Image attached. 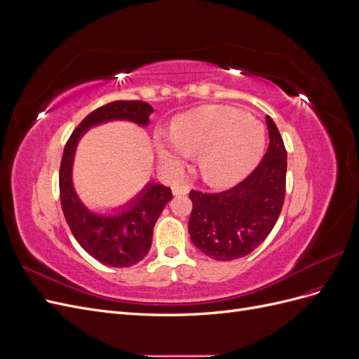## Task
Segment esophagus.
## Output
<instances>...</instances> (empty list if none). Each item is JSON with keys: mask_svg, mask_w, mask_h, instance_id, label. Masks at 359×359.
I'll return each instance as SVG.
<instances>
[{"mask_svg": "<svg viewBox=\"0 0 359 359\" xmlns=\"http://www.w3.org/2000/svg\"><path fill=\"white\" fill-rule=\"evenodd\" d=\"M190 191V186L189 184H177V186L172 187V193L175 196H181V194H187Z\"/></svg>", "mask_w": 359, "mask_h": 359, "instance_id": "esophagus-1", "label": "esophagus"}]
</instances>
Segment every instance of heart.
<instances>
[{
    "instance_id": "1",
    "label": "heart",
    "mask_w": 359,
    "mask_h": 359,
    "mask_svg": "<svg viewBox=\"0 0 359 359\" xmlns=\"http://www.w3.org/2000/svg\"><path fill=\"white\" fill-rule=\"evenodd\" d=\"M172 144L157 139L160 160L181 169L184 156H198L202 178L214 187L241 181L264 153L266 133L256 118L231 106H205L180 115L170 124Z\"/></svg>"
}]
</instances>
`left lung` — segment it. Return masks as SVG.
Here are the masks:
<instances>
[{"label":"left lung","mask_w":359,"mask_h":359,"mask_svg":"<svg viewBox=\"0 0 359 359\" xmlns=\"http://www.w3.org/2000/svg\"><path fill=\"white\" fill-rule=\"evenodd\" d=\"M269 145L247 178L219 193L190 191L189 233L215 260L250 255L273 231L285 203L287 153L273 119L266 116Z\"/></svg>","instance_id":"1"}]
</instances>
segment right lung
I'll return each mask as SVG.
<instances>
[{
	"mask_svg": "<svg viewBox=\"0 0 359 359\" xmlns=\"http://www.w3.org/2000/svg\"><path fill=\"white\" fill-rule=\"evenodd\" d=\"M151 104L140 100H116L93 111L70 135L60 166V199L73 236L86 253L103 265L127 268L142 260L153 241V231L161 211L172 199L163 184H148L121 214L99 215L79 201L72 182L76 145L90 127L112 119H127L139 126L149 123Z\"/></svg>",
	"mask_w": 359,
	"mask_h": 359,
	"instance_id": "1",
	"label": "right lung"
}]
</instances>
